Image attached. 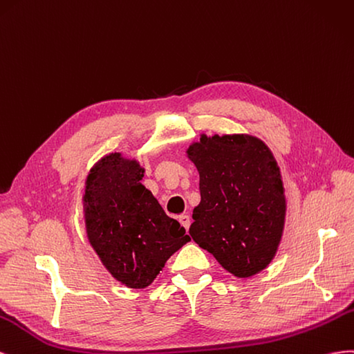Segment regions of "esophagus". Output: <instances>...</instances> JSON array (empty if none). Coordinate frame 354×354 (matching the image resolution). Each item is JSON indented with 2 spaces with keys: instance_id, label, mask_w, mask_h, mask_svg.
Listing matches in <instances>:
<instances>
[{
  "instance_id": "obj_1",
  "label": "esophagus",
  "mask_w": 354,
  "mask_h": 354,
  "mask_svg": "<svg viewBox=\"0 0 354 354\" xmlns=\"http://www.w3.org/2000/svg\"><path fill=\"white\" fill-rule=\"evenodd\" d=\"M179 222H180V225H183L185 230H188L189 225H191V219H189V216L187 214H183V215L179 216Z\"/></svg>"
}]
</instances>
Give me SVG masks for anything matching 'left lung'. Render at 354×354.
Listing matches in <instances>:
<instances>
[{
    "instance_id": "obj_1",
    "label": "left lung",
    "mask_w": 354,
    "mask_h": 354,
    "mask_svg": "<svg viewBox=\"0 0 354 354\" xmlns=\"http://www.w3.org/2000/svg\"><path fill=\"white\" fill-rule=\"evenodd\" d=\"M187 154L201 197L191 239L236 277L257 274L274 258L285 225L283 183L271 151L249 135H203Z\"/></svg>"
}]
</instances>
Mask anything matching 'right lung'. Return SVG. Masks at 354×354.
I'll use <instances>...</instances> for the list:
<instances>
[{"instance_id":"obj_1","label":"right lung","mask_w":354,"mask_h":354,"mask_svg":"<svg viewBox=\"0 0 354 354\" xmlns=\"http://www.w3.org/2000/svg\"><path fill=\"white\" fill-rule=\"evenodd\" d=\"M144 169L114 153L90 170L84 216L90 245L118 281L142 289L189 237L142 184Z\"/></svg>"}]
</instances>
